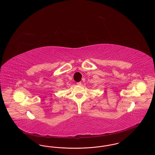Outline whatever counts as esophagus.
<instances>
[{"label":"esophagus","instance_id":"34e87169","mask_svg":"<svg viewBox=\"0 0 155 155\" xmlns=\"http://www.w3.org/2000/svg\"><path fill=\"white\" fill-rule=\"evenodd\" d=\"M77 84L78 85H81V82H77Z\"/></svg>","mask_w":155,"mask_h":155}]
</instances>
